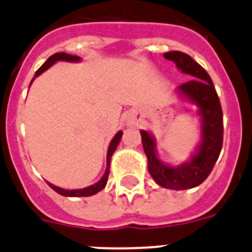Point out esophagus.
I'll return each mask as SVG.
<instances>
[{"instance_id":"1","label":"esophagus","mask_w":252,"mask_h":252,"mask_svg":"<svg viewBox=\"0 0 252 252\" xmlns=\"http://www.w3.org/2000/svg\"><path fill=\"white\" fill-rule=\"evenodd\" d=\"M128 125H131V124H133V122H135V121H133V120L132 119H130V120H128Z\"/></svg>"}]
</instances>
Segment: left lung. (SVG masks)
Here are the masks:
<instances>
[{"label": "left lung", "instance_id": "1", "mask_svg": "<svg viewBox=\"0 0 252 252\" xmlns=\"http://www.w3.org/2000/svg\"><path fill=\"white\" fill-rule=\"evenodd\" d=\"M164 58L174 62L177 68L192 79L180 84L178 91L194 103L202 116V141L197 153L186 164L169 166L159 160L155 140L146 131L141 133L142 146L148 157V170L159 186L183 190L194 188L207 179L217 161L223 142V115L220 98L208 73L186 53L169 51Z\"/></svg>", "mask_w": 252, "mask_h": 252}]
</instances>
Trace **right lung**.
Listing matches in <instances>:
<instances>
[{"instance_id": "right-lung-1", "label": "right lung", "mask_w": 252, "mask_h": 252, "mask_svg": "<svg viewBox=\"0 0 252 252\" xmlns=\"http://www.w3.org/2000/svg\"><path fill=\"white\" fill-rule=\"evenodd\" d=\"M58 60H65V62H79V60H81V58L77 57V55L65 54V53H57V54L51 55V57L46 60L45 63H44L43 65L37 69L36 73H35V77H37V75H40L43 72H45L46 69L50 68V66L53 65L54 63H57ZM32 79H34V78H32ZM121 137H122V131H119V132L115 135V137L112 139V141H111L110 148H108V151H107V168H106V171H104V175L101 178V180H99V182H97V183L93 184V186L87 187V188L73 189V190L62 189V188H59V187H55L50 183H48L49 187H50L51 189H54L55 192L59 193L60 195H64V197H90V195H93V194H95V193H98L99 190H102V189L106 187L107 179H108V174H110L111 157H112V154L115 153L116 148H117V145H119V142H120V140H121Z\"/></svg>"}]
</instances>
